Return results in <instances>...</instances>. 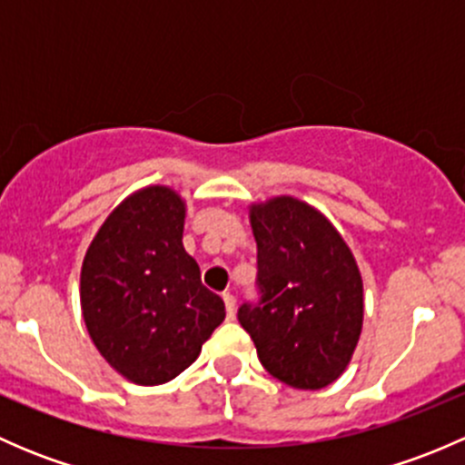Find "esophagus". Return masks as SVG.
Listing matches in <instances>:
<instances>
[{
    "mask_svg": "<svg viewBox=\"0 0 465 465\" xmlns=\"http://www.w3.org/2000/svg\"><path fill=\"white\" fill-rule=\"evenodd\" d=\"M223 302H224V308H227V317L229 320H233V317H236V299H233V294L224 292Z\"/></svg>",
    "mask_w": 465,
    "mask_h": 465,
    "instance_id": "1",
    "label": "esophagus"
}]
</instances>
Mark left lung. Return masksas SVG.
Instances as JSON below:
<instances>
[{
    "instance_id": "obj_1",
    "label": "left lung",
    "mask_w": 465,
    "mask_h": 465,
    "mask_svg": "<svg viewBox=\"0 0 465 465\" xmlns=\"http://www.w3.org/2000/svg\"><path fill=\"white\" fill-rule=\"evenodd\" d=\"M259 247L256 306L238 322L262 367L294 389H323L349 367L364 320L362 274L331 220L303 200L276 195L250 204Z\"/></svg>"
}]
</instances>
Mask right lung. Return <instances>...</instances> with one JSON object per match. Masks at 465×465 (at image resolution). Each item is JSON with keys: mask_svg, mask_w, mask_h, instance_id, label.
Returning <instances> with one entry per match:
<instances>
[{"mask_svg": "<svg viewBox=\"0 0 465 465\" xmlns=\"http://www.w3.org/2000/svg\"><path fill=\"white\" fill-rule=\"evenodd\" d=\"M184 218L175 189L143 186L116 204L83 259L89 337L116 373L143 387L189 369L224 320L223 299L182 245Z\"/></svg>", "mask_w": 465, "mask_h": 465, "instance_id": "obj_1", "label": "right lung"}]
</instances>
